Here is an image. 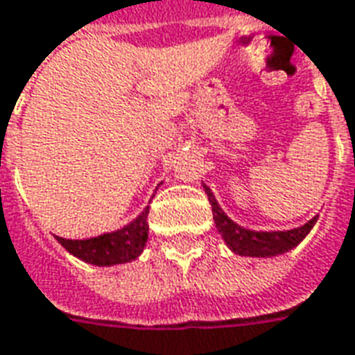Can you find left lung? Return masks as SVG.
<instances>
[{
    "label": "left lung",
    "instance_id": "8db88e82",
    "mask_svg": "<svg viewBox=\"0 0 355 355\" xmlns=\"http://www.w3.org/2000/svg\"><path fill=\"white\" fill-rule=\"evenodd\" d=\"M203 188H205L209 203H211V209H213V218H215L216 230L223 236L226 245L230 247L234 253L241 254V257H275V254L287 253L293 247H297L308 236V232L312 230L313 224L318 223V216H313L312 220H308L304 226H298V228H293V230H247L243 226L234 223L232 218H228V215L216 203L213 192L205 184H203Z\"/></svg>",
    "mask_w": 355,
    "mask_h": 355
}]
</instances>
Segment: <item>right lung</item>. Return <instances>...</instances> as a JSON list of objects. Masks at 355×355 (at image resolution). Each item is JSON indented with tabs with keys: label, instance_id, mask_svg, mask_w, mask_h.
<instances>
[{
	"label": "right lung",
	"instance_id": "right-lung-1",
	"mask_svg": "<svg viewBox=\"0 0 355 355\" xmlns=\"http://www.w3.org/2000/svg\"><path fill=\"white\" fill-rule=\"evenodd\" d=\"M148 213H150V207L144 209L135 220L123 226L121 230L102 234L96 238L64 239L57 236V239L68 253L94 266H112V264L131 262L142 253V249L146 245Z\"/></svg>",
	"mask_w": 355,
	"mask_h": 355
}]
</instances>
